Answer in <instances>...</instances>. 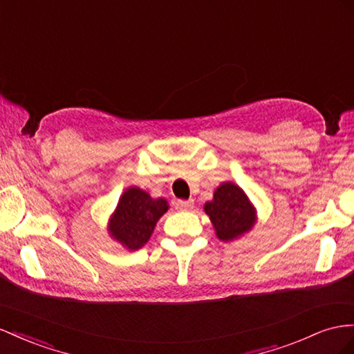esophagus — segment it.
<instances>
[{
	"label": "esophagus",
	"mask_w": 354,
	"mask_h": 354,
	"mask_svg": "<svg viewBox=\"0 0 354 354\" xmlns=\"http://www.w3.org/2000/svg\"><path fill=\"white\" fill-rule=\"evenodd\" d=\"M176 208L180 209V212H189V209L194 208V199H178L176 203Z\"/></svg>",
	"instance_id": "obj_1"
}]
</instances>
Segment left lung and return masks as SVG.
I'll return each mask as SVG.
<instances>
[{"instance_id": "1", "label": "left lung", "mask_w": 354, "mask_h": 354, "mask_svg": "<svg viewBox=\"0 0 354 354\" xmlns=\"http://www.w3.org/2000/svg\"><path fill=\"white\" fill-rule=\"evenodd\" d=\"M204 209L222 241H231L243 235L254 223L253 207L243 190L234 183L218 186L213 201L207 203Z\"/></svg>"}]
</instances>
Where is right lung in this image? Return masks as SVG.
<instances>
[{
    "label": "right lung",
    "instance_id": "obj_1",
    "mask_svg": "<svg viewBox=\"0 0 354 354\" xmlns=\"http://www.w3.org/2000/svg\"><path fill=\"white\" fill-rule=\"evenodd\" d=\"M168 209L164 198L153 199L138 187H131L122 195L116 213L110 222V234L131 250L145 245L156 222Z\"/></svg>",
    "mask_w": 354,
    "mask_h": 354
}]
</instances>
